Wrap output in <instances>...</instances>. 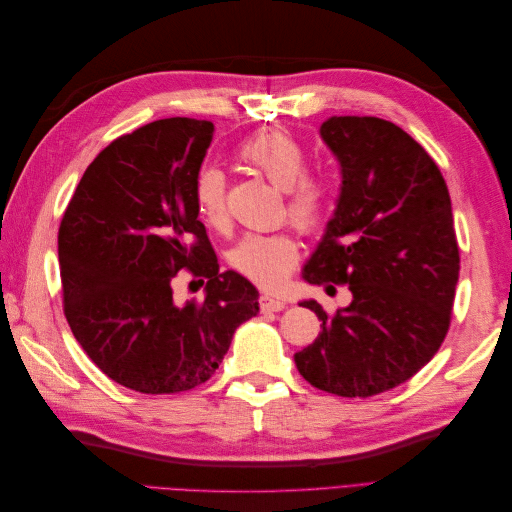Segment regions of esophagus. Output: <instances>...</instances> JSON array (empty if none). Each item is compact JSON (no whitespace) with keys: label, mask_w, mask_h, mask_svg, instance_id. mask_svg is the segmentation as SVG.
Here are the masks:
<instances>
[{"label":"esophagus","mask_w":512,"mask_h":512,"mask_svg":"<svg viewBox=\"0 0 512 512\" xmlns=\"http://www.w3.org/2000/svg\"><path fill=\"white\" fill-rule=\"evenodd\" d=\"M258 305H260V312H282V309L286 307V301L269 297V294H262V297L258 299Z\"/></svg>","instance_id":"esophagus-1"}]
</instances>
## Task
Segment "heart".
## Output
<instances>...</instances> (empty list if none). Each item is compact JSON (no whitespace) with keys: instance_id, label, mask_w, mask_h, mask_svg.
Returning a JSON list of instances; mask_svg holds the SVG:
<instances>
[{"instance_id":"heart-1","label":"heart","mask_w":512,"mask_h":512,"mask_svg":"<svg viewBox=\"0 0 512 512\" xmlns=\"http://www.w3.org/2000/svg\"><path fill=\"white\" fill-rule=\"evenodd\" d=\"M237 156L243 164L286 192V215L290 224L316 235L327 226L335 185L327 175L309 173L307 149L297 136L282 128L260 130L239 145ZM194 207L198 218L213 230H226L230 224L228 181L218 166H203L194 177ZM230 265L245 280L260 288L282 286L299 262V245L286 232L277 235H245L230 250Z\"/></svg>"}]
</instances>
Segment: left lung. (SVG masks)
I'll use <instances>...</instances> for the list:
<instances>
[{"label": "left lung", "instance_id": "8db88e82", "mask_svg": "<svg viewBox=\"0 0 512 512\" xmlns=\"http://www.w3.org/2000/svg\"><path fill=\"white\" fill-rule=\"evenodd\" d=\"M320 134L342 164V194L309 284L348 286L352 303L327 314L314 344L294 354L320 391L371 397L410 380L442 346L459 280L451 196L438 164L395 123L331 117Z\"/></svg>", "mask_w": 512, "mask_h": 512}]
</instances>
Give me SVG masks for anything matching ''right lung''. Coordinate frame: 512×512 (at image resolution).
<instances>
[{
    "label": "right lung",
    "mask_w": 512,
    "mask_h": 512,
    "mask_svg": "<svg viewBox=\"0 0 512 512\" xmlns=\"http://www.w3.org/2000/svg\"><path fill=\"white\" fill-rule=\"evenodd\" d=\"M213 138L205 119L151 121L104 147L59 224L64 314L104 374L145 395L190 391L220 367L258 290L220 273L194 207V177ZM179 270L208 280L206 299L177 304ZM200 281L201 283H204Z\"/></svg>",
    "instance_id": "1"
}]
</instances>
